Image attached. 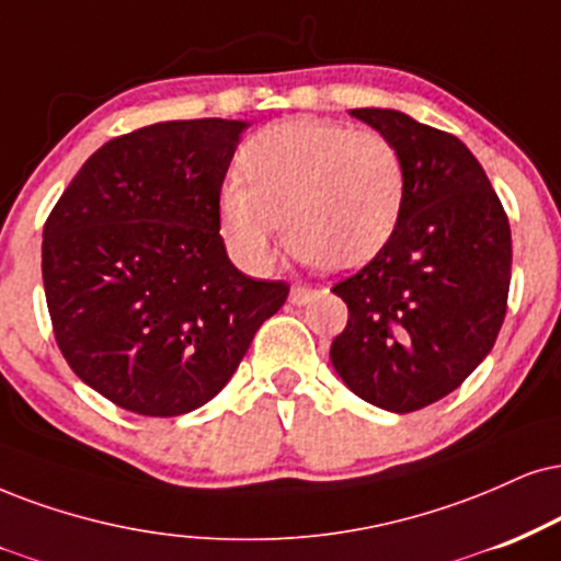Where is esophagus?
<instances>
[{"mask_svg":"<svg viewBox=\"0 0 561 561\" xmlns=\"http://www.w3.org/2000/svg\"><path fill=\"white\" fill-rule=\"evenodd\" d=\"M314 296H317L314 288H309V286H294V288H291V296H288V301L296 304V307H304V304L314 301Z\"/></svg>","mask_w":561,"mask_h":561,"instance_id":"obj_1","label":"esophagus"}]
</instances>
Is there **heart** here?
I'll return each mask as SVG.
<instances>
[{"label":"heart","instance_id":"1","mask_svg":"<svg viewBox=\"0 0 561 561\" xmlns=\"http://www.w3.org/2000/svg\"><path fill=\"white\" fill-rule=\"evenodd\" d=\"M239 165L244 179H226L218 213L247 265H267L280 220L288 252L304 265L330 273L362 267L403 216V153L377 129L296 116L249 137Z\"/></svg>","mask_w":561,"mask_h":561}]
</instances>
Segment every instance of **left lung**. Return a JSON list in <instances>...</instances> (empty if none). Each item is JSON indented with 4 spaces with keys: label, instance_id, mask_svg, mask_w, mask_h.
<instances>
[{
    "label": "left lung",
    "instance_id": "1",
    "mask_svg": "<svg viewBox=\"0 0 561 561\" xmlns=\"http://www.w3.org/2000/svg\"><path fill=\"white\" fill-rule=\"evenodd\" d=\"M351 116L398 145L408 190L387 247L333 286L348 324L330 358L366 403L411 413L449 396L494 348L513 275L510 220L455 135L392 108Z\"/></svg>",
    "mask_w": 561,
    "mask_h": 561
}]
</instances>
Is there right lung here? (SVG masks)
<instances>
[{"mask_svg": "<svg viewBox=\"0 0 561 561\" xmlns=\"http://www.w3.org/2000/svg\"><path fill=\"white\" fill-rule=\"evenodd\" d=\"M244 122L114 137L48 213L46 307L61 356L124 411L182 416L224 390L288 283L228 260L218 195Z\"/></svg>", "mask_w": 561, "mask_h": 561, "instance_id": "add662e5", "label": "right lung"}]
</instances>
